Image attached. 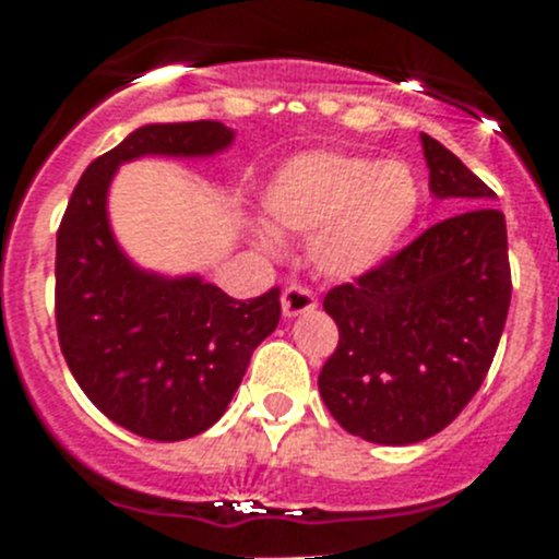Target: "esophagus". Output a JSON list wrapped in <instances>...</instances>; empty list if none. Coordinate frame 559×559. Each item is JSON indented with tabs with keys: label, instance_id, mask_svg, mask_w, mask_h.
Returning <instances> with one entry per match:
<instances>
[{
	"label": "esophagus",
	"instance_id": "1",
	"mask_svg": "<svg viewBox=\"0 0 559 559\" xmlns=\"http://www.w3.org/2000/svg\"><path fill=\"white\" fill-rule=\"evenodd\" d=\"M281 308H284L286 319H295V316H302L316 308V297L308 286L300 284H289L281 295Z\"/></svg>",
	"mask_w": 559,
	"mask_h": 559
}]
</instances>
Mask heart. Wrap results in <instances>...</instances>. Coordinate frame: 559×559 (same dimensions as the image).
<instances>
[{"mask_svg": "<svg viewBox=\"0 0 559 559\" xmlns=\"http://www.w3.org/2000/svg\"><path fill=\"white\" fill-rule=\"evenodd\" d=\"M273 227L311 235V262L332 278H359L403 243L421 205V183L400 159L311 151L264 186Z\"/></svg>", "mask_w": 559, "mask_h": 559, "instance_id": "1", "label": "heart"}]
</instances>
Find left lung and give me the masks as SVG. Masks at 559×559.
I'll return each instance as SVG.
<instances>
[{
  "label": "left lung",
  "mask_w": 559,
  "mask_h": 559,
  "mask_svg": "<svg viewBox=\"0 0 559 559\" xmlns=\"http://www.w3.org/2000/svg\"><path fill=\"white\" fill-rule=\"evenodd\" d=\"M421 148L432 194L465 211L324 297L341 337L319 373L321 400L343 430L386 447L425 441L462 414L487 379L511 302L495 191L430 134Z\"/></svg>",
  "instance_id": "8db88e82"
}]
</instances>
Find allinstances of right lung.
Listing matches in <instances>:
<instances>
[{"label": "right lung", "instance_id": "1", "mask_svg": "<svg viewBox=\"0 0 559 559\" xmlns=\"http://www.w3.org/2000/svg\"><path fill=\"white\" fill-rule=\"evenodd\" d=\"M233 143L222 121L148 123L94 159L56 233V332L78 386L110 421L148 441L216 425L251 354L281 319V289L235 300L202 278L134 267L107 224L118 165L145 154L211 156Z\"/></svg>", "mask_w": 559, "mask_h": 559}]
</instances>
